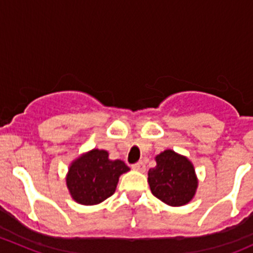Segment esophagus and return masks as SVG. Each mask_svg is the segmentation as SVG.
Returning a JSON list of instances; mask_svg holds the SVG:
<instances>
[{
    "label": "esophagus",
    "instance_id": "esophagus-1",
    "mask_svg": "<svg viewBox=\"0 0 253 253\" xmlns=\"http://www.w3.org/2000/svg\"><path fill=\"white\" fill-rule=\"evenodd\" d=\"M132 169L136 170V171H141V172L145 171V165H144V163H143V162L136 163V164L132 165Z\"/></svg>",
    "mask_w": 253,
    "mask_h": 253
}]
</instances>
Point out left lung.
Wrapping results in <instances>:
<instances>
[{
	"instance_id": "left-lung-1",
	"label": "left lung",
	"mask_w": 253,
	"mask_h": 253,
	"mask_svg": "<svg viewBox=\"0 0 253 253\" xmlns=\"http://www.w3.org/2000/svg\"><path fill=\"white\" fill-rule=\"evenodd\" d=\"M155 162L157 167L148 171V183L153 195L169 206L187 205L198 186L192 163L171 149L157 155Z\"/></svg>"
}]
</instances>
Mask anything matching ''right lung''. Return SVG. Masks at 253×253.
I'll use <instances>...</instances> for the list:
<instances>
[{
	"label": "right lung",
	"mask_w": 253,
	"mask_h": 253,
	"mask_svg": "<svg viewBox=\"0 0 253 253\" xmlns=\"http://www.w3.org/2000/svg\"><path fill=\"white\" fill-rule=\"evenodd\" d=\"M129 168L122 160H110L109 153L93 149L71 164L66 183L77 203L94 206L114 195L119 177Z\"/></svg>",
	"instance_id": "right-lung-1"
}]
</instances>
